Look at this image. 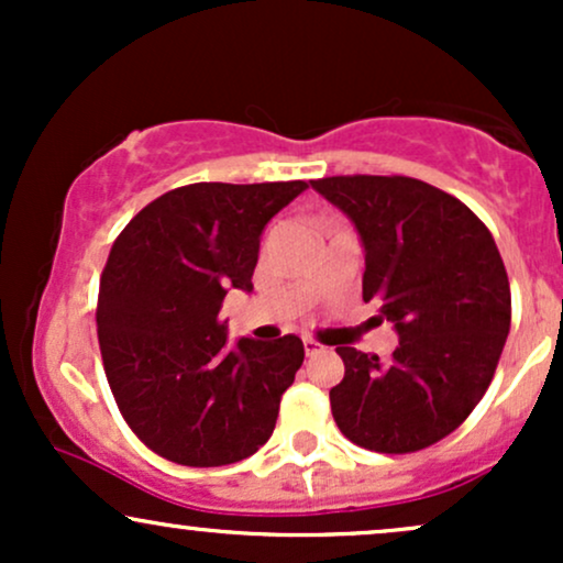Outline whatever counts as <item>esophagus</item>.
<instances>
[{
  "mask_svg": "<svg viewBox=\"0 0 563 563\" xmlns=\"http://www.w3.org/2000/svg\"><path fill=\"white\" fill-rule=\"evenodd\" d=\"M303 352H307V357H314V354L325 352V346L318 344V341H312V339H303Z\"/></svg>",
  "mask_w": 563,
  "mask_h": 563,
  "instance_id": "34e87169",
  "label": "esophagus"
}]
</instances>
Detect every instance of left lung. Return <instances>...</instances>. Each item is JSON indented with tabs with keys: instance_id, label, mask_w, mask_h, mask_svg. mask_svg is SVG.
Segmentation results:
<instances>
[{
	"instance_id": "1",
	"label": "left lung",
	"mask_w": 563,
	"mask_h": 563,
	"mask_svg": "<svg viewBox=\"0 0 563 563\" xmlns=\"http://www.w3.org/2000/svg\"><path fill=\"white\" fill-rule=\"evenodd\" d=\"M352 219L365 249L363 299L380 301L399 346L386 363L335 346L341 434L376 452H416L455 431L487 391L510 328L500 251L466 203L412 177L312 183Z\"/></svg>"
}]
</instances>
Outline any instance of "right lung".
Wrapping results in <instances>:
<instances>
[{
    "label": "right lung",
    "instance_id": "obj_1",
    "mask_svg": "<svg viewBox=\"0 0 563 563\" xmlns=\"http://www.w3.org/2000/svg\"><path fill=\"white\" fill-rule=\"evenodd\" d=\"M307 183H196L147 203L100 277L97 339L129 429L179 466H228L273 437L303 363L296 335L228 346L219 307L251 288L260 241Z\"/></svg>",
    "mask_w": 563,
    "mask_h": 563
}]
</instances>
